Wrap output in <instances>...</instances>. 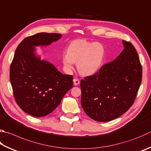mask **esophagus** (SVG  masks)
I'll use <instances>...</instances> for the list:
<instances>
[{"instance_id":"obj_1","label":"esophagus","mask_w":151,"mask_h":151,"mask_svg":"<svg viewBox=\"0 0 151 151\" xmlns=\"http://www.w3.org/2000/svg\"><path fill=\"white\" fill-rule=\"evenodd\" d=\"M73 83H74V84L75 85V86H76V85H78L79 84H80V81H79L78 79H77V78H74L73 79Z\"/></svg>"}]
</instances>
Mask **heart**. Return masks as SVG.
<instances>
[{
    "label": "heart",
    "mask_w": 151,
    "mask_h": 151,
    "mask_svg": "<svg viewBox=\"0 0 151 151\" xmlns=\"http://www.w3.org/2000/svg\"><path fill=\"white\" fill-rule=\"evenodd\" d=\"M106 49L99 42L76 40L68 45L67 51L62 56V63L68 73L73 70L75 63L82 75L90 76L100 69L105 57Z\"/></svg>",
    "instance_id": "obj_1"
}]
</instances>
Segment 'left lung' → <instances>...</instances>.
<instances>
[{
    "mask_svg": "<svg viewBox=\"0 0 151 151\" xmlns=\"http://www.w3.org/2000/svg\"><path fill=\"white\" fill-rule=\"evenodd\" d=\"M119 56L81 81V106L92 119L109 122L125 113L141 83L142 67L135 48L123 40Z\"/></svg>",
    "mask_w": 151,
    "mask_h": 151,
    "instance_id": "left-lung-1",
    "label": "left lung"
}]
</instances>
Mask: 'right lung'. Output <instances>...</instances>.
Here are the masks:
<instances>
[{
  "label": "right lung",
  "instance_id": "1",
  "mask_svg": "<svg viewBox=\"0 0 151 151\" xmlns=\"http://www.w3.org/2000/svg\"><path fill=\"white\" fill-rule=\"evenodd\" d=\"M61 37L39 33L24 39L16 49L10 69L14 96L19 107L34 117L51 113L73 86V76L62 74L36 53L35 47L49 45Z\"/></svg>",
  "mask_w": 151,
  "mask_h": 151
}]
</instances>
